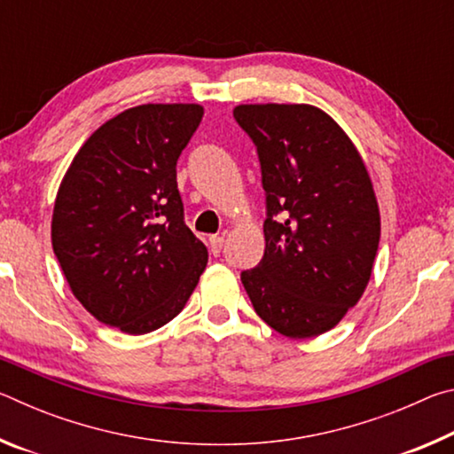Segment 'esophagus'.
<instances>
[{
  "label": "esophagus",
  "instance_id": "obj_1",
  "mask_svg": "<svg viewBox=\"0 0 454 454\" xmlns=\"http://www.w3.org/2000/svg\"><path fill=\"white\" fill-rule=\"evenodd\" d=\"M210 250L214 256H218L222 252V246H224V236H210Z\"/></svg>",
  "mask_w": 454,
  "mask_h": 454
}]
</instances>
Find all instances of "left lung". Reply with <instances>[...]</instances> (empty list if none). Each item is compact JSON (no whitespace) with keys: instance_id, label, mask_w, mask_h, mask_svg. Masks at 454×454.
<instances>
[{"instance_id":"1","label":"left lung","mask_w":454,"mask_h":454,"mask_svg":"<svg viewBox=\"0 0 454 454\" xmlns=\"http://www.w3.org/2000/svg\"><path fill=\"white\" fill-rule=\"evenodd\" d=\"M266 192L264 256L240 274L250 302L276 333H326L363 296L380 240L371 176L350 137L318 107L244 104Z\"/></svg>"}]
</instances>
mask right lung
Masks as SVG:
<instances>
[{"instance_id":"right-lung-1","label":"right lung","mask_w":454,"mask_h":454,"mask_svg":"<svg viewBox=\"0 0 454 454\" xmlns=\"http://www.w3.org/2000/svg\"><path fill=\"white\" fill-rule=\"evenodd\" d=\"M202 116L198 104L129 107L88 137L61 180L53 252L83 309L121 333L170 322L208 262L176 182Z\"/></svg>"}]
</instances>
